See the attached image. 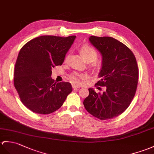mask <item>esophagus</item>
<instances>
[{"label": "esophagus", "mask_w": 154, "mask_h": 154, "mask_svg": "<svg viewBox=\"0 0 154 154\" xmlns=\"http://www.w3.org/2000/svg\"><path fill=\"white\" fill-rule=\"evenodd\" d=\"M72 87H73L74 90H75V89H78V88H80L79 86H77V85H72Z\"/></svg>", "instance_id": "obj_1"}]
</instances>
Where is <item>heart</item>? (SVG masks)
I'll return each mask as SVG.
<instances>
[{"instance_id": "heart-1", "label": "heart", "mask_w": 154, "mask_h": 154, "mask_svg": "<svg viewBox=\"0 0 154 154\" xmlns=\"http://www.w3.org/2000/svg\"><path fill=\"white\" fill-rule=\"evenodd\" d=\"M80 52L87 62H92L97 58V53L95 51V50L90 46L85 45L82 46L80 49ZM69 56L67 55L65 58V62H67ZM83 77L84 75H83L78 73H73L69 76L70 81L75 84H79L81 83V79Z\"/></svg>"}]
</instances>
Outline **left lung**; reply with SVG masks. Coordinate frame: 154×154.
<instances>
[{
    "label": "left lung",
    "mask_w": 154,
    "mask_h": 154,
    "mask_svg": "<svg viewBox=\"0 0 154 154\" xmlns=\"http://www.w3.org/2000/svg\"><path fill=\"white\" fill-rule=\"evenodd\" d=\"M88 39L102 56L100 80L96 85L105 87L106 90L96 93L88 88L89 95L83 104L98 119H112L127 109L135 95L138 80L137 60L133 52L116 38L91 36Z\"/></svg>",
    "instance_id": "obj_1"
}]
</instances>
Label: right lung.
<instances>
[{
    "instance_id": "obj_1",
    "label": "right lung",
    "mask_w": 154,
    "mask_h": 154,
    "mask_svg": "<svg viewBox=\"0 0 154 154\" xmlns=\"http://www.w3.org/2000/svg\"><path fill=\"white\" fill-rule=\"evenodd\" d=\"M76 36L43 35L21 48L15 64L14 84L21 102L36 113L58 109L72 91L67 82L54 83L52 69L63 63Z\"/></svg>"
}]
</instances>
